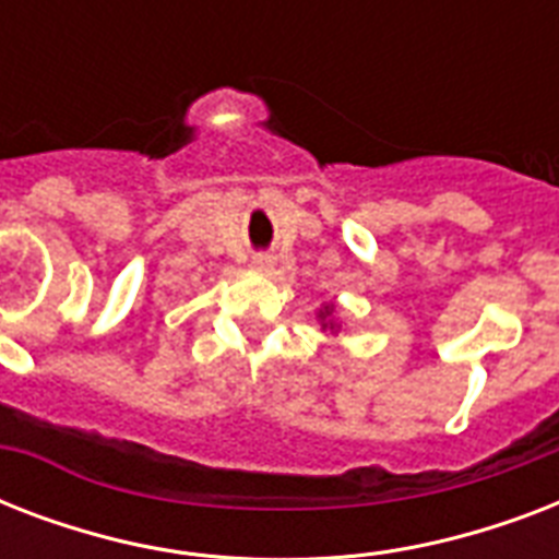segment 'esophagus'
Instances as JSON below:
<instances>
[{"label": "esophagus", "instance_id": "obj_1", "mask_svg": "<svg viewBox=\"0 0 559 559\" xmlns=\"http://www.w3.org/2000/svg\"><path fill=\"white\" fill-rule=\"evenodd\" d=\"M254 266H258V270H270L272 263H275V258H272V254H254Z\"/></svg>", "mask_w": 559, "mask_h": 559}]
</instances>
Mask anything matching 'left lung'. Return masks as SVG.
Listing matches in <instances>:
<instances>
[{"label":"left lung","instance_id":"left-lung-1","mask_svg":"<svg viewBox=\"0 0 559 559\" xmlns=\"http://www.w3.org/2000/svg\"><path fill=\"white\" fill-rule=\"evenodd\" d=\"M324 313H331V307H324ZM324 313H322V319H324Z\"/></svg>","mask_w":559,"mask_h":559}]
</instances>
